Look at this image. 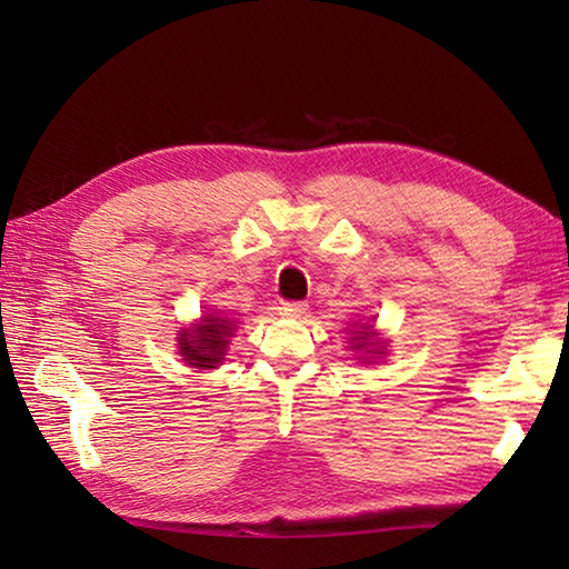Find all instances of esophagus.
I'll return each mask as SVG.
<instances>
[{"label": "esophagus", "instance_id": "1", "mask_svg": "<svg viewBox=\"0 0 569 569\" xmlns=\"http://www.w3.org/2000/svg\"><path fill=\"white\" fill-rule=\"evenodd\" d=\"M306 310H308V306L298 303V300H283V303L278 306V312H281L283 318H300Z\"/></svg>", "mask_w": 569, "mask_h": 569}]
</instances>
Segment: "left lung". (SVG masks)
<instances>
[{"label":"left lung","mask_w":569,"mask_h":569,"mask_svg":"<svg viewBox=\"0 0 569 569\" xmlns=\"http://www.w3.org/2000/svg\"><path fill=\"white\" fill-rule=\"evenodd\" d=\"M361 330H365V332H361L359 337H355V340H357V345H352V349H365L367 345L371 347L373 342H369V337H371V328H369V325H365V328H361ZM369 352H373V349H369ZM379 355V352H377Z\"/></svg>","instance_id":"8db88e82"}]
</instances>
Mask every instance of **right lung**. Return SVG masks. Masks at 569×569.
I'll return each mask as SVG.
<instances>
[{"label": "right lung", "instance_id": "right-lung-1", "mask_svg": "<svg viewBox=\"0 0 569 569\" xmlns=\"http://www.w3.org/2000/svg\"><path fill=\"white\" fill-rule=\"evenodd\" d=\"M234 325L227 318H214L208 316L202 318L198 328L183 330L178 337L180 342V355L188 361L190 367L196 369H214L220 365L227 349V337H232Z\"/></svg>", "mask_w": 569, "mask_h": 569}]
</instances>
